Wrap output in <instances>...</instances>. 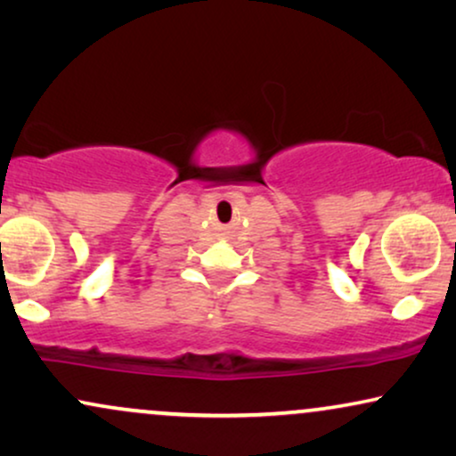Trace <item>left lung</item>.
<instances>
[{"label": "left lung", "instance_id": "left-lung-1", "mask_svg": "<svg viewBox=\"0 0 456 456\" xmlns=\"http://www.w3.org/2000/svg\"><path fill=\"white\" fill-rule=\"evenodd\" d=\"M454 248H456V244H454Z\"/></svg>", "mask_w": 456, "mask_h": 456}]
</instances>
